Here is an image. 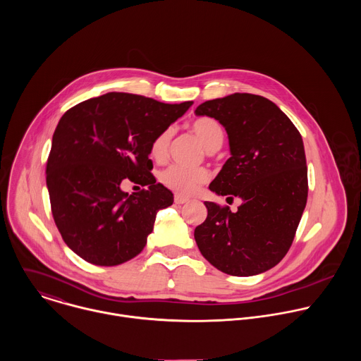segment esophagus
Here are the masks:
<instances>
[{
	"label": "esophagus",
	"mask_w": 361,
	"mask_h": 361,
	"mask_svg": "<svg viewBox=\"0 0 361 361\" xmlns=\"http://www.w3.org/2000/svg\"><path fill=\"white\" fill-rule=\"evenodd\" d=\"M187 201H188V200H187L185 197L180 195V194H176V195H174V202L178 204V205H180V204H184V202H187Z\"/></svg>",
	"instance_id": "obj_1"
}]
</instances>
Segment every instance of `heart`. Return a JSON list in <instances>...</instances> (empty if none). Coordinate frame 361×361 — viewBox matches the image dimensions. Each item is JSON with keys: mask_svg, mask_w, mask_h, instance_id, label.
<instances>
[{"mask_svg": "<svg viewBox=\"0 0 361 361\" xmlns=\"http://www.w3.org/2000/svg\"><path fill=\"white\" fill-rule=\"evenodd\" d=\"M191 131L209 151L220 148L224 140V131L221 126L219 124V121L210 117H201L195 120L191 124ZM171 138H173V128H166L152 140L149 147V154L152 160L161 163L167 159ZM209 178H210V174L205 169L190 170L180 166H170L160 173V181L167 188L183 195H190L195 192L200 188V185L209 181Z\"/></svg>", "mask_w": 361, "mask_h": 361, "instance_id": "heart-1", "label": "heart"}]
</instances>
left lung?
Wrapping results in <instances>:
<instances>
[{"label": "left lung", "mask_w": 361, "mask_h": 361, "mask_svg": "<svg viewBox=\"0 0 361 361\" xmlns=\"http://www.w3.org/2000/svg\"><path fill=\"white\" fill-rule=\"evenodd\" d=\"M195 116L216 118L227 131L231 157L210 190L241 200L230 207L204 201L207 219L194 230L204 259L238 277L277 266L294 240L308 183L301 134L273 101L247 92L205 101Z\"/></svg>", "instance_id": "left-lung-1"}]
</instances>
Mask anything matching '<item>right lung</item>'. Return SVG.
<instances>
[{
    "label": "right lung",
    "instance_id": "1",
    "mask_svg": "<svg viewBox=\"0 0 361 361\" xmlns=\"http://www.w3.org/2000/svg\"><path fill=\"white\" fill-rule=\"evenodd\" d=\"M191 106L107 92L61 117L47 161V188L56 226L82 260L110 267L142 251L159 210L174 201L151 174V142ZM127 179L147 188L124 193Z\"/></svg>",
    "mask_w": 361,
    "mask_h": 361
}]
</instances>
